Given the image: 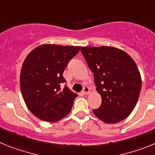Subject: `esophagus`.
Returning a JSON list of instances; mask_svg holds the SVG:
<instances>
[{"label":"esophagus","mask_w":155,"mask_h":155,"mask_svg":"<svg viewBox=\"0 0 155 155\" xmlns=\"http://www.w3.org/2000/svg\"><path fill=\"white\" fill-rule=\"evenodd\" d=\"M90 94V89H89V87H85L84 88H83V94H84V95H87V94Z\"/></svg>","instance_id":"esophagus-1"}]
</instances>
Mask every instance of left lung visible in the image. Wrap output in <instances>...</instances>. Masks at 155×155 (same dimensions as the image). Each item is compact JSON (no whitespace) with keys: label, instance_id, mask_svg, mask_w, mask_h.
<instances>
[{"label":"left lung","instance_id":"1","mask_svg":"<svg viewBox=\"0 0 155 155\" xmlns=\"http://www.w3.org/2000/svg\"><path fill=\"white\" fill-rule=\"evenodd\" d=\"M81 52L101 97V105L93 110L94 115L107 124L127 118L137 104L142 84L134 59L114 47H83Z\"/></svg>","mask_w":155,"mask_h":155}]
</instances>
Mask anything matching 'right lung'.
<instances>
[{
	"label": "right lung",
	"instance_id": "right-lung-1",
	"mask_svg": "<svg viewBox=\"0 0 155 155\" xmlns=\"http://www.w3.org/2000/svg\"><path fill=\"white\" fill-rule=\"evenodd\" d=\"M79 46L45 44L30 51L20 72V88L25 104L43 121L55 122L71 111L76 93L67 86L62 74L68 61L78 54Z\"/></svg>",
	"mask_w": 155,
	"mask_h": 155
}]
</instances>
